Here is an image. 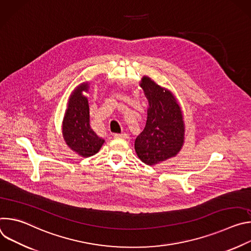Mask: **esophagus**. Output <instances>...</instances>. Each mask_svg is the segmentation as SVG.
Returning a JSON list of instances; mask_svg holds the SVG:
<instances>
[{
    "label": "esophagus",
    "mask_w": 251,
    "mask_h": 251,
    "mask_svg": "<svg viewBox=\"0 0 251 251\" xmlns=\"http://www.w3.org/2000/svg\"><path fill=\"white\" fill-rule=\"evenodd\" d=\"M114 137H115V138H122V139H127L129 136H128V134H126V133H116V134L114 135Z\"/></svg>",
    "instance_id": "esophagus-1"
}]
</instances>
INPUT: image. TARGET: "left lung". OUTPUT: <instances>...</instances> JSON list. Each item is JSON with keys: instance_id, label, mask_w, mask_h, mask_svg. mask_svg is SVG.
<instances>
[{"instance_id": "8db88e82", "label": "left lung", "mask_w": 251, "mask_h": 251, "mask_svg": "<svg viewBox=\"0 0 251 251\" xmlns=\"http://www.w3.org/2000/svg\"><path fill=\"white\" fill-rule=\"evenodd\" d=\"M141 87L149 101L147 121L135 140V150L142 162L156 165L176 155L184 143V121L180 106L173 94L149 77Z\"/></svg>"}]
</instances>
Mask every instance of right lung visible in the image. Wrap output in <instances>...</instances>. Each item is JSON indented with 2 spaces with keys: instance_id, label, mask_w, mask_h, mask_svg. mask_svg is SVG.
<instances>
[{
  "instance_id": "obj_1",
  "label": "right lung",
  "mask_w": 251,
  "mask_h": 251,
  "mask_svg": "<svg viewBox=\"0 0 251 251\" xmlns=\"http://www.w3.org/2000/svg\"><path fill=\"white\" fill-rule=\"evenodd\" d=\"M82 91H88L87 83L78 86L69 99L62 134L71 150L82 157H90L100 150L104 140L90 127L88 101Z\"/></svg>"
}]
</instances>
